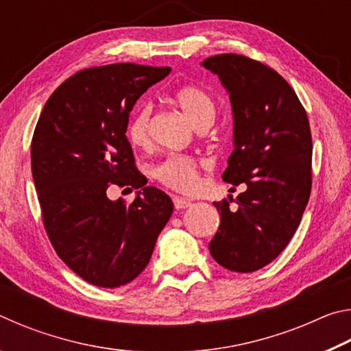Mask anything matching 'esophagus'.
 I'll return each instance as SVG.
<instances>
[{
	"label": "esophagus",
	"mask_w": 351,
	"mask_h": 351,
	"mask_svg": "<svg viewBox=\"0 0 351 351\" xmlns=\"http://www.w3.org/2000/svg\"><path fill=\"white\" fill-rule=\"evenodd\" d=\"M173 204L176 209H187V207L192 204L187 198H182V197H173Z\"/></svg>",
	"instance_id": "obj_1"
}]
</instances>
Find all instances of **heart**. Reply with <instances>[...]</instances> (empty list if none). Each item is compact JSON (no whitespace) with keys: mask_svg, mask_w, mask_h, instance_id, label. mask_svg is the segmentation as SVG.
Listing matches in <instances>:
<instances>
[{"mask_svg":"<svg viewBox=\"0 0 351 351\" xmlns=\"http://www.w3.org/2000/svg\"><path fill=\"white\" fill-rule=\"evenodd\" d=\"M173 100L195 128L206 130L215 122L217 104L204 88L184 85L176 90ZM152 117L153 105L150 102H142L136 106L127 128L128 139L133 145L142 148L150 144ZM201 169L203 164L198 159L184 154H170L153 169V176L165 187L181 193H190L198 186Z\"/></svg>","mask_w":351,"mask_h":351,"instance_id":"b5f03b06","label":"heart"}]
</instances>
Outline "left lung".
<instances>
[{"instance_id":"left-lung-1","label":"left lung","mask_w":351,"mask_h":351,"mask_svg":"<svg viewBox=\"0 0 351 351\" xmlns=\"http://www.w3.org/2000/svg\"><path fill=\"white\" fill-rule=\"evenodd\" d=\"M229 93L234 152L223 181L246 190L215 201L221 217L209 251L235 272H254L280 254L311 193V132L306 111L283 77L246 56L219 54L201 63Z\"/></svg>"}]
</instances>
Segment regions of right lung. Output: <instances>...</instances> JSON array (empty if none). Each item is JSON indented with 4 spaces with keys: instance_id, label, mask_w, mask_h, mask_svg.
Returning <instances> with one entry per match:
<instances>
[{
    "instance_id": "right-lung-1",
    "label": "right lung",
    "mask_w": 351,
    "mask_h": 351,
    "mask_svg": "<svg viewBox=\"0 0 351 351\" xmlns=\"http://www.w3.org/2000/svg\"><path fill=\"white\" fill-rule=\"evenodd\" d=\"M170 68L114 63L82 69L47 99L31 162L41 218L56 252L102 288L134 280L173 212L167 193L145 186L127 139L130 112ZM111 185L141 188L132 205L111 202Z\"/></svg>"
}]
</instances>
